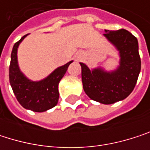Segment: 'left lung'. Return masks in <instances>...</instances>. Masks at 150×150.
<instances>
[{
	"label": "left lung",
	"mask_w": 150,
	"mask_h": 150,
	"mask_svg": "<svg viewBox=\"0 0 150 150\" xmlns=\"http://www.w3.org/2000/svg\"><path fill=\"white\" fill-rule=\"evenodd\" d=\"M104 37L119 52V65L111 71L103 67L89 69L80 62L82 86L87 96L100 103L113 104L127 98L135 88L141 71L138 41L126 29H105Z\"/></svg>",
	"instance_id": "obj_1"
}]
</instances>
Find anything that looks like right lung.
Wrapping results in <instances>:
<instances>
[{
  "label": "right lung",
  "instance_id": "obj_1",
  "mask_svg": "<svg viewBox=\"0 0 150 150\" xmlns=\"http://www.w3.org/2000/svg\"><path fill=\"white\" fill-rule=\"evenodd\" d=\"M28 35L21 38L13 47L9 66V82L16 99L23 108L35 112H44L58 103V85L73 61L58 67L42 80L32 81L24 75L19 67L17 51L21 42Z\"/></svg>",
  "mask_w": 150,
  "mask_h": 150
}]
</instances>
